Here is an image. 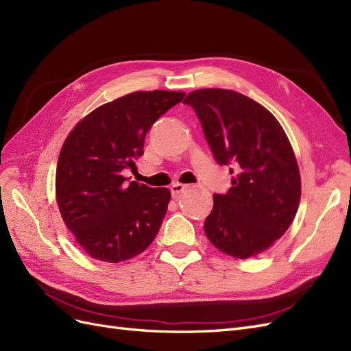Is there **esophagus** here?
I'll return each instance as SVG.
<instances>
[{"label": "esophagus", "instance_id": "1", "mask_svg": "<svg viewBox=\"0 0 351 351\" xmlns=\"http://www.w3.org/2000/svg\"><path fill=\"white\" fill-rule=\"evenodd\" d=\"M186 189H187V186H184V184H180V183H176V184H173L171 187H169V190H171V195H173V197H177L180 193H183Z\"/></svg>", "mask_w": 351, "mask_h": 351}]
</instances>
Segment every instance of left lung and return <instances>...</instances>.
Returning a JSON list of instances; mask_svg holds the SVG:
<instances>
[{
	"label": "left lung",
	"mask_w": 351,
	"mask_h": 351,
	"mask_svg": "<svg viewBox=\"0 0 351 351\" xmlns=\"http://www.w3.org/2000/svg\"><path fill=\"white\" fill-rule=\"evenodd\" d=\"M192 107L219 165L234 173L228 192L214 195L205 219L209 241L228 256L247 259L289 230L300 202V173L277 119L261 104L227 89H199Z\"/></svg>",
	"instance_id": "left-lung-1"
}]
</instances>
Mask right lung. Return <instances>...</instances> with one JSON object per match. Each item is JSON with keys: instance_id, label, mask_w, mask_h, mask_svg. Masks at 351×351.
Masks as SVG:
<instances>
[{"instance_id": "add662e5", "label": "right lung", "mask_w": 351, "mask_h": 351, "mask_svg": "<svg viewBox=\"0 0 351 351\" xmlns=\"http://www.w3.org/2000/svg\"><path fill=\"white\" fill-rule=\"evenodd\" d=\"M183 92H133L104 104L74 127L56 174L62 221L89 256L117 263L142 253L156 237L171 193L130 182L146 133Z\"/></svg>"}]
</instances>
